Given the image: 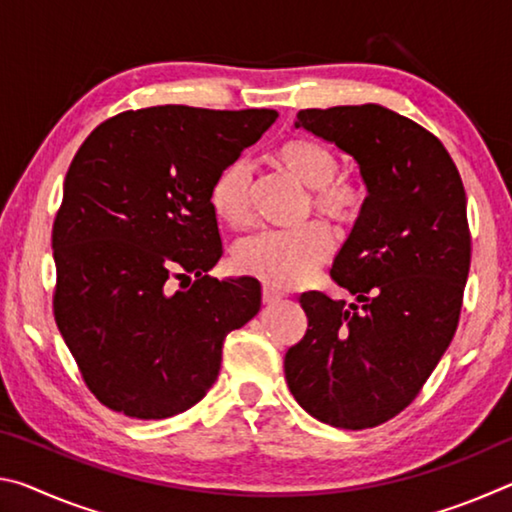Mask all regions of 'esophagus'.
<instances>
[{
    "mask_svg": "<svg viewBox=\"0 0 512 512\" xmlns=\"http://www.w3.org/2000/svg\"><path fill=\"white\" fill-rule=\"evenodd\" d=\"M262 298L266 305H275V302H280L284 298V293L280 289H273V287H264L262 289Z\"/></svg>",
    "mask_w": 512,
    "mask_h": 512,
    "instance_id": "34e87169",
    "label": "esophagus"
}]
</instances>
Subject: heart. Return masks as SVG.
Here are the masks:
<instances>
[{"label":"heart","instance_id":"b5f03b06","mask_svg":"<svg viewBox=\"0 0 512 512\" xmlns=\"http://www.w3.org/2000/svg\"><path fill=\"white\" fill-rule=\"evenodd\" d=\"M277 162L300 185L311 189L316 212L339 223L357 221L366 203V189L350 176H336L339 160L327 146L314 140H289L277 149ZM248 178L246 160H232L210 189L212 212L232 228L250 221ZM334 246L336 239L329 225L309 221L293 230H266L241 239L235 248V266L266 287L291 289L311 280L334 253Z\"/></svg>","mask_w":512,"mask_h":512}]
</instances>
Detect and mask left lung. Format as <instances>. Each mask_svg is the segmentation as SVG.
I'll return each instance as SVG.
<instances>
[{
  "instance_id": "8db88e82",
  "label": "left lung",
  "mask_w": 512,
  "mask_h": 512,
  "mask_svg": "<svg viewBox=\"0 0 512 512\" xmlns=\"http://www.w3.org/2000/svg\"><path fill=\"white\" fill-rule=\"evenodd\" d=\"M296 128L352 155L368 196L332 264L354 302L302 293L309 327L284 375L316 420L377 427L415 400L454 339L472 253L465 189L438 137L377 103L300 110Z\"/></svg>"
}]
</instances>
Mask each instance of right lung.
Returning a JSON list of instances; mask_svg holds the SVG:
<instances>
[{"instance_id": "1", "label": "right lung", "mask_w": 512, "mask_h": 512, "mask_svg": "<svg viewBox=\"0 0 512 512\" xmlns=\"http://www.w3.org/2000/svg\"><path fill=\"white\" fill-rule=\"evenodd\" d=\"M275 119L268 108L128 110L76 151L51 232L54 316L108 409L162 420L201 402L225 336L262 307L255 277L207 275L223 253L210 189ZM192 272V288L170 289Z\"/></svg>"}]
</instances>
